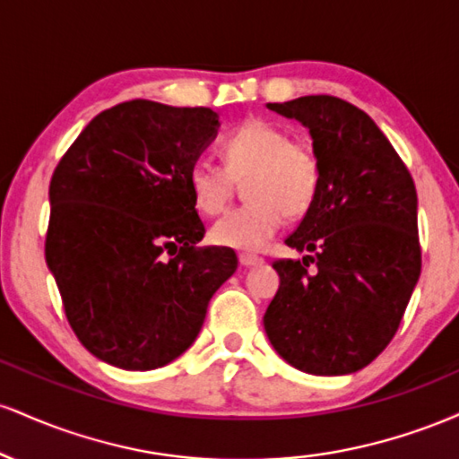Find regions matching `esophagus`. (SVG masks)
Returning a JSON list of instances; mask_svg holds the SVG:
<instances>
[{
  "instance_id": "34e87169",
  "label": "esophagus",
  "mask_w": 459,
  "mask_h": 459,
  "mask_svg": "<svg viewBox=\"0 0 459 459\" xmlns=\"http://www.w3.org/2000/svg\"><path fill=\"white\" fill-rule=\"evenodd\" d=\"M261 263H263L261 256L247 255V252H241V255H239V265L241 267H256V265H261Z\"/></svg>"
}]
</instances>
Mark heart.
Instances as JSON below:
<instances>
[{
	"label": "heart",
	"instance_id": "b5f03b06",
	"mask_svg": "<svg viewBox=\"0 0 459 459\" xmlns=\"http://www.w3.org/2000/svg\"><path fill=\"white\" fill-rule=\"evenodd\" d=\"M224 166L194 163L189 194L198 212L218 215L229 207L237 181L246 179L241 204L212 226V241L233 250H263L284 222V215L307 213L319 192L321 166L307 142L289 140L287 129L252 118L239 125L220 146Z\"/></svg>",
	"mask_w": 459,
	"mask_h": 459
}]
</instances>
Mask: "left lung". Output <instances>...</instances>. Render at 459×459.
I'll use <instances>...</instances> for the list:
<instances>
[{
    "label": "left lung",
    "instance_id": "left-lung-1",
    "mask_svg": "<svg viewBox=\"0 0 459 459\" xmlns=\"http://www.w3.org/2000/svg\"><path fill=\"white\" fill-rule=\"evenodd\" d=\"M267 108L308 129L321 166L317 196L284 239L315 256L273 263L281 287L263 317L267 339L310 376L356 373L391 343L419 282L414 181L356 105L315 94Z\"/></svg>",
    "mask_w": 459,
    "mask_h": 459
}]
</instances>
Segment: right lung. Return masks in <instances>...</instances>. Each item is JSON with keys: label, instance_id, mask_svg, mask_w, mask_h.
<instances>
[{"label": "right lung", "instance_id": "1", "mask_svg": "<svg viewBox=\"0 0 459 459\" xmlns=\"http://www.w3.org/2000/svg\"><path fill=\"white\" fill-rule=\"evenodd\" d=\"M218 118L120 103L94 116L51 177L47 267L73 332L108 365L151 371L181 356L237 270L233 250L198 247L204 224L187 183Z\"/></svg>", "mask_w": 459, "mask_h": 459}]
</instances>
